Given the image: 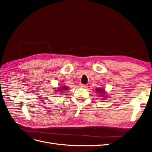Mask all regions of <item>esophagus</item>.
Instances as JSON below:
<instances>
[{
  "mask_svg": "<svg viewBox=\"0 0 152 152\" xmlns=\"http://www.w3.org/2000/svg\"><path fill=\"white\" fill-rule=\"evenodd\" d=\"M80 86L81 87V88H86L88 86L86 85H85V84H80Z\"/></svg>",
  "mask_w": 152,
  "mask_h": 152,
  "instance_id": "esophagus-1",
  "label": "esophagus"
}]
</instances>
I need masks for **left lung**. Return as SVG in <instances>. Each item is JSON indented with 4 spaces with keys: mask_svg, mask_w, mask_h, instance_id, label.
I'll return each instance as SVG.
<instances>
[{
    "mask_svg": "<svg viewBox=\"0 0 152 152\" xmlns=\"http://www.w3.org/2000/svg\"><path fill=\"white\" fill-rule=\"evenodd\" d=\"M96 91H97V93H100V94H101L100 95H101V96H104V95L105 94L104 90L102 89H101V88H97V89H96Z\"/></svg>",
    "mask_w": 152,
    "mask_h": 152,
    "instance_id": "8db88e82",
    "label": "left lung"
}]
</instances>
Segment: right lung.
<instances>
[{"mask_svg":"<svg viewBox=\"0 0 152 152\" xmlns=\"http://www.w3.org/2000/svg\"><path fill=\"white\" fill-rule=\"evenodd\" d=\"M68 89V88H67L66 86H63L62 87H60L59 88V89L58 90H57V91H60V92H62V91H63L64 90H67Z\"/></svg>","mask_w":152,"mask_h":152,"instance_id":"obj_1","label":"right lung"}]
</instances>
